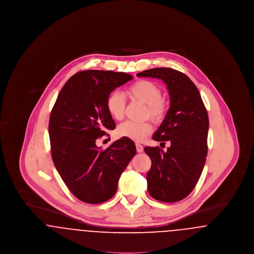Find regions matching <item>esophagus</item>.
<instances>
[{"label":"esophagus","mask_w":254,"mask_h":254,"mask_svg":"<svg viewBox=\"0 0 254 254\" xmlns=\"http://www.w3.org/2000/svg\"><path fill=\"white\" fill-rule=\"evenodd\" d=\"M136 149H137V152L141 153L144 151V146L142 145H139V144H136Z\"/></svg>","instance_id":"obj_1"}]
</instances>
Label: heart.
<instances>
[{
  "instance_id": "1",
  "label": "heart",
  "mask_w": 254,
  "mask_h": 254,
  "mask_svg": "<svg viewBox=\"0 0 254 254\" xmlns=\"http://www.w3.org/2000/svg\"><path fill=\"white\" fill-rule=\"evenodd\" d=\"M127 94L131 101H137L146 105L145 118H150L154 123H161L166 117L168 107L162 98V89L153 82L138 80L127 86ZM106 107L109 115L115 120H122L125 115L126 100L120 92L113 91L107 98ZM149 123H135L126 121L117 127V135L121 138H127L135 142H141L151 132Z\"/></svg>"
}]
</instances>
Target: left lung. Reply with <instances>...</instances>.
I'll return each mask as SVG.
<instances>
[{
	"mask_svg": "<svg viewBox=\"0 0 254 254\" xmlns=\"http://www.w3.org/2000/svg\"><path fill=\"white\" fill-rule=\"evenodd\" d=\"M138 77L161 79L168 87L170 107L152 139L170 142L165 152L159 146H145L151 159L146 174L149 195L160 202L181 201L193 190L207 154L208 116L199 90L184 73L156 67ZM165 144V143H164Z\"/></svg>",
	"mask_w": 254,
	"mask_h": 254,
	"instance_id": "obj_1",
	"label": "left lung"
}]
</instances>
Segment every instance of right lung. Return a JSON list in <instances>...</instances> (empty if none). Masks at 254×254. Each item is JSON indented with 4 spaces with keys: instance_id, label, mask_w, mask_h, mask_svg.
Returning a JSON list of instances; mask_svg holds the SVG:
<instances>
[{
    "instance_id": "obj_1",
    "label": "right lung",
    "mask_w": 254,
    "mask_h": 254,
    "mask_svg": "<svg viewBox=\"0 0 254 254\" xmlns=\"http://www.w3.org/2000/svg\"><path fill=\"white\" fill-rule=\"evenodd\" d=\"M132 76L125 72L85 70L64 85L50 113L51 157L63 181L79 200L100 204L117 191L123 171L136 153L132 140L121 138L107 149L98 139L115 128L107 98Z\"/></svg>"
}]
</instances>
